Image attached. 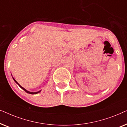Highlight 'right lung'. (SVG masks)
I'll return each instance as SVG.
<instances>
[{
	"mask_svg": "<svg viewBox=\"0 0 127 127\" xmlns=\"http://www.w3.org/2000/svg\"><path fill=\"white\" fill-rule=\"evenodd\" d=\"M13 79H14V81H15V83H17V84H18V86H20V87L22 88V90H24V91H25L26 92V93H28V94H38V93H40V91H37V92H35V93H33V92H29V91H27V90H26V89H25V88H23V87H22V86H20V84H19L18 83H17V81L16 80H15L14 79V78H13Z\"/></svg>",
	"mask_w": 127,
	"mask_h": 127,
	"instance_id": "obj_1",
	"label": "right lung"
}]
</instances>
